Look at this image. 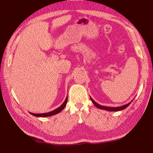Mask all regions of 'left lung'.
<instances>
[{
    "instance_id": "8db88e82",
    "label": "left lung",
    "mask_w": 153,
    "mask_h": 153,
    "mask_svg": "<svg viewBox=\"0 0 153 153\" xmlns=\"http://www.w3.org/2000/svg\"><path fill=\"white\" fill-rule=\"evenodd\" d=\"M90 99H91V102H93V104L95 105L97 108H98L99 109L110 111V112H112V111H114V112L116 111H116H120V110H124V109H125V108L128 106V105L130 104V103H131V102H132V100L131 102H129V103L122 105V106H120V107H106V106H103V105H101L98 104V103H96V102L94 101V100L91 98V97H90Z\"/></svg>"
}]
</instances>
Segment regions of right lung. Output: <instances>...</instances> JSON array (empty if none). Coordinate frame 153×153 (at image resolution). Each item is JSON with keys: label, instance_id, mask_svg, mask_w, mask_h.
Instances as JSON below:
<instances>
[{"label": "right lung", "instance_id": "1", "mask_svg": "<svg viewBox=\"0 0 153 153\" xmlns=\"http://www.w3.org/2000/svg\"><path fill=\"white\" fill-rule=\"evenodd\" d=\"M67 102H68V96L66 97V98L65 100V101L63 102V103L61 105L59 108H57V109L51 111V112H49L48 113H43V114H34L31 112H29V113L30 114L36 116V117H48V116H53L55 114H57L58 113H59L61 111H62L63 109H64L66 104H67Z\"/></svg>", "mask_w": 153, "mask_h": 153}]
</instances>
